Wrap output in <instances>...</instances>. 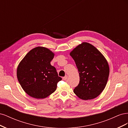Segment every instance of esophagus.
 I'll list each match as a JSON object with an SVG mask.
<instances>
[{
    "instance_id": "34e87169",
    "label": "esophagus",
    "mask_w": 128,
    "mask_h": 128,
    "mask_svg": "<svg viewBox=\"0 0 128 128\" xmlns=\"http://www.w3.org/2000/svg\"><path fill=\"white\" fill-rule=\"evenodd\" d=\"M67 78H68V76L67 75H66V76H65L63 78H62V80H67Z\"/></svg>"
}]
</instances>
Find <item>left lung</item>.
I'll return each mask as SVG.
<instances>
[{"label": "left lung", "instance_id": "1", "mask_svg": "<svg viewBox=\"0 0 128 128\" xmlns=\"http://www.w3.org/2000/svg\"><path fill=\"white\" fill-rule=\"evenodd\" d=\"M79 72L80 83L74 92L82 100L93 99L105 88L110 74L106 58L90 43L83 42L70 53Z\"/></svg>", "mask_w": 128, "mask_h": 128}]
</instances>
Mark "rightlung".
I'll return each mask as SVG.
<instances>
[{"instance_id": "obj_1", "label": "right lung", "mask_w": 128, "mask_h": 128, "mask_svg": "<svg viewBox=\"0 0 128 128\" xmlns=\"http://www.w3.org/2000/svg\"><path fill=\"white\" fill-rule=\"evenodd\" d=\"M54 53L42 46L34 48L26 54L17 68V77L26 94L36 99H44L54 92L58 76L51 61Z\"/></svg>"}]
</instances>
